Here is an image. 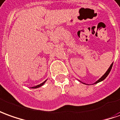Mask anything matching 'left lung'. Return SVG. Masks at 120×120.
Instances as JSON below:
<instances>
[{"mask_svg": "<svg viewBox=\"0 0 120 120\" xmlns=\"http://www.w3.org/2000/svg\"><path fill=\"white\" fill-rule=\"evenodd\" d=\"M112 65H113V63H112V64H111V65L110 66V67H109V69L107 70V71L106 72L105 74H104L103 76H102V77L100 78L99 80H98L97 81V82H95V84H97V83H99V82H101V81L104 80L107 77V76L109 75V73H110V71H111V69H112Z\"/></svg>", "mask_w": 120, "mask_h": 120, "instance_id": "8db88e82", "label": "left lung"}]
</instances>
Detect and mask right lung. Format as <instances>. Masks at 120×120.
Returning <instances> with one entry per match:
<instances>
[{
  "label": "right lung",
  "instance_id": "add662e5",
  "mask_svg": "<svg viewBox=\"0 0 120 120\" xmlns=\"http://www.w3.org/2000/svg\"><path fill=\"white\" fill-rule=\"evenodd\" d=\"M46 81H44V82H42V84H39V85H38V86H36L33 87H31V88H38V87H39L42 86V85H44V83L46 82Z\"/></svg>",
  "mask_w": 120,
  "mask_h": 120
}]
</instances>
